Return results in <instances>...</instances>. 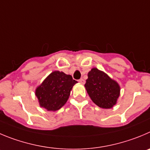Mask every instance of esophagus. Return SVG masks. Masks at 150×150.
<instances>
[{
    "label": "esophagus",
    "instance_id": "obj_1",
    "mask_svg": "<svg viewBox=\"0 0 150 150\" xmlns=\"http://www.w3.org/2000/svg\"><path fill=\"white\" fill-rule=\"evenodd\" d=\"M78 82H79L80 83H81V84H84V83H85V81L83 79V78H81V79H80L79 81H78Z\"/></svg>",
    "mask_w": 150,
    "mask_h": 150
}]
</instances>
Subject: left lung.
<instances>
[{"instance_id":"8db88e82","label":"left lung","mask_w":150,"mask_h":150,"mask_svg":"<svg viewBox=\"0 0 150 150\" xmlns=\"http://www.w3.org/2000/svg\"><path fill=\"white\" fill-rule=\"evenodd\" d=\"M84 86L92 101L100 108H112L120 96L118 83L97 68L89 71Z\"/></svg>"}]
</instances>
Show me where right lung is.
<instances>
[{"mask_svg": "<svg viewBox=\"0 0 150 150\" xmlns=\"http://www.w3.org/2000/svg\"><path fill=\"white\" fill-rule=\"evenodd\" d=\"M78 82L70 75L54 71L37 87L35 96L41 107L56 111L67 103L74 85Z\"/></svg>", "mask_w": 150, "mask_h": 150, "instance_id": "obj_1", "label": "right lung"}]
</instances>
